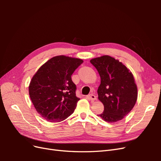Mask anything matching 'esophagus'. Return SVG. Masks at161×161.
Segmentation results:
<instances>
[{
  "instance_id": "esophagus-1",
  "label": "esophagus",
  "mask_w": 161,
  "mask_h": 161,
  "mask_svg": "<svg viewBox=\"0 0 161 161\" xmlns=\"http://www.w3.org/2000/svg\"><path fill=\"white\" fill-rule=\"evenodd\" d=\"M89 98L91 100H96L97 99V97L95 95H93V94H90L89 95Z\"/></svg>"
}]
</instances>
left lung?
<instances>
[{"label": "left lung", "mask_w": 161, "mask_h": 161, "mask_svg": "<svg viewBox=\"0 0 161 161\" xmlns=\"http://www.w3.org/2000/svg\"><path fill=\"white\" fill-rule=\"evenodd\" d=\"M90 62L101 77L97 93L104 111L97 115L109 123L120 121L133 109L137 100V86L132 73L109 56L95 58Z\"/></svg>", "instance_id": "8db88e82"}]
</instances>
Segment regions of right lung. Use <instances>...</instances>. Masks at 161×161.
I'll use <instances>...</instances> for the list:
<instances>
[{
  "mask_svg": "<svg viewBox=\"0 0 161 161\" xmlns=\"http://www.w3.org/2000/svg\"><path fill=\"white\" fill-rule=\"evenodd\" d=\"M83 60L65 56L52 58L37 71L29 86L36 111L50 122L64 120L74 112L79 98L71 76Z\"/></svg>",
  "mask_w": 161,
  "mask_h": 161,
  "instance_id": "add662e5",
  "label": "right lung"
}]
</instances>
